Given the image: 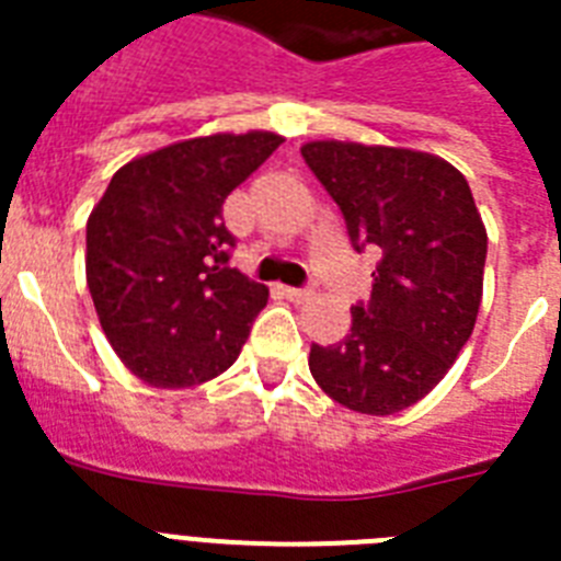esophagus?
Segmentation results:
<instances>
[{
  "label": "esophagus",
  "instance_id": "obj_1",
  "mask_svg": "<svg viewBox=\"0 0 561 561\" xmlns=\"http://www.w3.org/2000/svg\"><path fill=\"white\" fill-rule=\"evenodd\" d=\"M279 290H282V297L290 299V302H308V299L314 297V294H311L308 288H290V285H279Z\"/></svg>",
  "mask_w": 561,
  "mask_h": 561
}]
</instances>
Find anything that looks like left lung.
<instances>
[{"label": "left lung", "mask_w": 561, "mask_h": 561, "mask_svg": "<svg viewBox=\"0 0 561 561\" xmlns=\"http://www.w3.org/2000/svg\"><path fill=\"white\" fill-rule=\"evenodd\" d=\"M302 160L341 206L355 250L378 247L369 302L308 369L343 408L390 416L443 381L483 299L486 227L451 162L387 145H302Z\"/></svg>", "instance_id": "obj_1"}]
</instances>
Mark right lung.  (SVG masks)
Here are the masks:
<instances>
[{
  "label": "right lung",
  "instance_id": "right-lung-1",
  "mask_svg": "<svg viewBox=\"0 0 561 561\" xmlns=\"http://www.w3.org/2000/svg\"><path fill=\"white\" fill-rule=\"evenodd\" d=\"M282 142L250 130L165 145L122 165L95 203L87 285L110 346L145 383L183 390L241 355L267 288L227 267L224 201Z\"/></svg>",
  "mask_w": 561,
  "mask_h": 561
}]
</instances>
